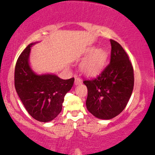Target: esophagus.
<instances>
[{
  "mask_svg": "<svg viewBox=\"0 0 155 155\" xmlns=\"http://www.w3.org/2000/svg\"><path fill=\"white\" fill-rule=\"evenodd\" d=\"M82 83V80H81L80 78L79 77H76L75 79V82H74V84H75V85H79L80 84Z\"/></svg>",
  "mask_w": 155,
  "mask_h": 155,
  "instance_id": "1",
  "label": "esophagus"
}]
</instances>
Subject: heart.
Returning a JSON list of instances; mask_svg holds the SVG:
<instances>
[{"label": "heart", "mask_w": 155, "mask_h": 155, "mask_svg": "<svg viewBox=\"0 0 155 155\" xmlns=\"http://www.w3.org/2000/svg\"><path fill=\"white\" fill-rule=\"evenodd\" d=\"M87 53L90 54L81 64V70L89 76L97 75L102 71L107 61L108 52L104 49H95L91 47L87 50Z\"/></svg>", "instance_id": "heart-1"}]
</instances>
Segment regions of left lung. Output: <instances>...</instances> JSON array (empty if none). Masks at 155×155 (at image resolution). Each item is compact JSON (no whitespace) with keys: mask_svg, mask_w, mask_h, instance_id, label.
I'll use <instances>...</instances> for the list:
<instances>
[{"mask_svg":"<svg viewBox=\"0 0 155 155\" xmlns=\"http://www.w3.org/2000/svg\"><path fill=\"white\" fill-rule=\"evenodd\" d=\"M110 42V63L97 77L83 81L88 90L87 108L102 120H110L123 111L134 86L133 68L127 53L118 42L112 39Z\"/></svg>","mask_w":155,"mask_h":155,"instance_id":"1","label":"left lung"}]
</instances>
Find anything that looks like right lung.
I'll list each match as a JSON object with an SVG mask.
<instances>
[{
	"mask_svg": "<svg viewBox=\"0 0 155 155\" xmlns=\"http://www.w3.org/2000/svg\"><path fill=\"white\" fill-rule=\"evenodd\" d=\"M31 43L21 53L15 70V86L31 116L39 122H50L62 111L64 97L70 91L74 78L62 79L54 74L38 75L29 65Z\"/></svg>",
	"mask_w": 155,
	"mask_h": 155,
	"instance_id": "1",
	"label": "right lung"
}]
</instances>
